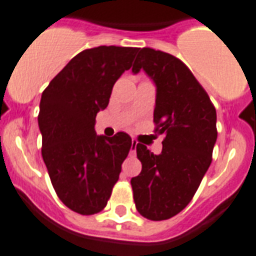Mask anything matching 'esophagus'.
Here are the masks:
<instances>
[{
    "instance_id": "esophagus-1",
    "label": "esophagus",
    "mask_w": 256,
    "mask_h": 256,
    "mask_svg": "<svg viewBox=\"0 0 256 256\" xmlns=\"http://www.w3.org/2000/svg\"><path fill=\"white\" fill-rule=\"evenodd\" d=\"M137 144H138V142H137V140H134V138H133V140H132V152L136 150Z\"/></svg>"
}]
</instances>
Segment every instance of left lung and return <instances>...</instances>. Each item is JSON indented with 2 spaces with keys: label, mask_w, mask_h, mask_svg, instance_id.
Returning a JSON list of instances; mask_svg holds the SVG:
<instances>
[{
  "label": "left lung",
  "mask_w": 256,
  "mask_h": 256,
  "mask_svg": "<svg viewBox=\"0 0 256 256\" xmlns=\"http://www.w3.org/2000/svg\"><path fill=\"white\" fill-rule=\"evenodd\" d=\"M146 72L157 86L154 132L164 134L156 156L137 144L140 175L130 179L133 199L141 216L168 220L188 206L212 162L217 140L216 108L188 66L178 57L141 48L133 73Z\"/></svg>",
  "instance_id": "1"
}]
</instances>
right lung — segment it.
<instances>
[{
	"instance_id": "right-lung-1",
	"label": "right lung",
	"mask_w": 256,
	"mask_h": 256,
	"mask_svg": "<svg viewBox=\"0 0 256 256\" xmlns=\"http://www.w3.org/2000/svg\"><path fill=\"white\" fill-rule=\"evenodd\" d=\"M138 48L100 46L76 54L42 94V156L61 202L90 216L100 212L132 148L126 132L96 136L95 118Z\"/></svg>"
}]
</instances>
